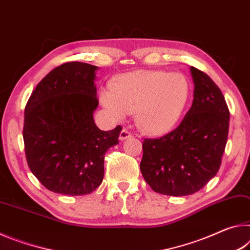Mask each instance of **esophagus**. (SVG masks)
Returning a JSON list of instances; mask_svg holds the SVG:
<instances>
[{"instance_id": "34e87169", "label": "esophagus", "mask_w": 250, "mask_h": 250, "mask_svg": "<svg viewBox=\"0 0 250 250\" xmlns=\"http://www.w3.org/2000/svg\"><path fill=\"white\" fill-rule=\"evenodd\" d=\"M132 136H133V134L130 133L128 129L123 128L121 134H120V140L121 141H125V140H127V138H130Z\"/></svg>"}]
</instances>
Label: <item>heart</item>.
Returning <instances> with one entry per match:
<instances>
[{
	"mask_svg": "<svg viewBox=\"0 0 250 250\" xmlns=\"http://www.w3.org/2000/svg\"><path fill=\"white\" fill-rule=\"evenodd\" d=\"M189 94V83L179 73L135 71L118 77L109 92L102 94V101L117 117L135 113L138 127L158 136L181 120Z\"/></svg>",
	"mask_w": 250,
	"mask_h": 250,
	"instance_id": "1",
	"label": "heart"
}]
</instances>
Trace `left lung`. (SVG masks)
Listing matches in <instances>:
<instances>
[{"mask_svg":"<svg viewBox=\"0 0 250 250\" xmlns=\"http://www.w3.org/2000/svg\"><path fill=\"white\" fill-rule=\"evenodd\" d=\"M194 100L177 127L143 142L141 171L156 193L191 195L210 181L222 164L229 109L222 91L206 73L190 66Z\"/></svg>","mask_w":250,"mask_h":250,"instance_id":"obj_1","label":"left lung"}]
</instances>
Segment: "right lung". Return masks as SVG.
Returning a JSON list of instances; mask_svg holds the SVG:
<instances>
[{
  "instance_id": "add662e5",
  "label": "right lung",
  "mask_w": 250,
  "mask_h": 250,
  "mask_svg": "<svg viewBox=\"0 0 250 250\" xmlns=\"http://www.w3.org/2000/svg\"><path fill=\"white\" fill-rule=\"evenodd\" d=\"M97 68L82 62L60 65L40 82L25 106L27 165L53 193L91 194L103 181L106 152L118 144L121 125L104 132L94 122Z\"/></svg>"
}]
</instances>
